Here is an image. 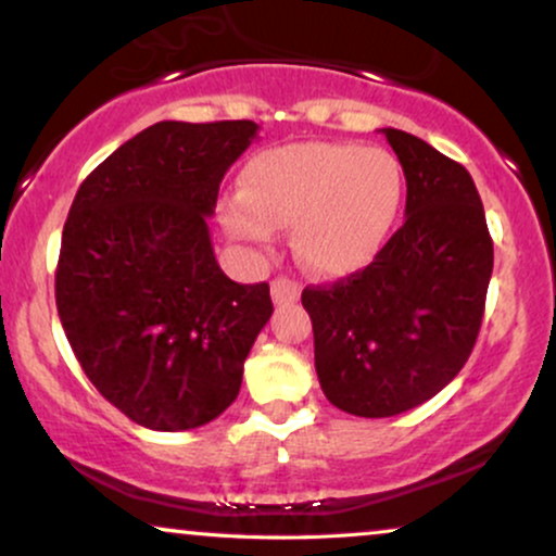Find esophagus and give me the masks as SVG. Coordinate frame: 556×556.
Wrapping results in <instances>:
<instances>
[{
  "instance_id": "esophagus-1",
  "label": "esophagus",
  "mask_w": 556,
  "mask_h": 556,
  "mask_svg": "<svg viewBox=\"0 0 556 556\" xmlns=\"http://www.w3.org/2000/svg\"><path fill=\"white\" fill-rule=\"evenodd\" d=\"M300 298V285L292 282V279H274L271 282V300L277 305H285V303H295V300Z\"/></svg>"
}]
</instances>
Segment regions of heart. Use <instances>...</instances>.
Returning a JSON list of instances; mask_svg holds the SVG:
<instances>
[{
    "instance_id": "b5f03b06",
    "label": "heart",
    "mask_w": 556,
    "mask_h": 556,
    "mask_svg": "<svg viewBox=\"0 0 556 556\" xmlns=\"http://www.w3.org/2000/svg\"><path fill=\"white\" fill-rule=\"evenodd\" d=\"M400 201L402 169L389 151L311 140L251 159L225 225L251 242L292 227V248L311 271L350 274L379 253Z\"/></svg>"
}]
</instances>
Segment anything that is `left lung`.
Listing matches in <instances>:
<instances>
[{
	"label": "left lung",
	"mask_w": 556,
	"mask_h": 556,
	"mask_svg": "<svg viewBox=\"0 0 556 556\" xmlns=\"http://www.w3.org/2000/svg\"><path fill=\"white\" fill-rule=\"evenodd\" d=\"M407 182L405 225L363 271L305 287L316 374L334 407L389 418L460 374L481 329L491 269L473 177L410 132L381 130Z\"/></svg>",
	"instance_id": "1"
}]
</instances>
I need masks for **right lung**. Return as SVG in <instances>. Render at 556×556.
<instances>
[{
    "instance_id": "right-lung-1",
    "label": "right lung",
    "mask_w": 556,
    "mask_h": 556,
    "mask_svg": "<svg viewBox=\"0 0 556 556\" xmlns=\"http://www.w3.org/2000/svg\"><path fill=\"white\" fill-rule=\"evenodd\" d=\"M251 119L156 123L83 180L54 292L70 348L101 397L138 426L188 431L227 410L271 318L269 285L219 269L206 219Z\"/></svg>"
}]
</instances>
